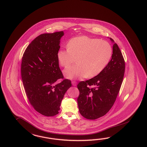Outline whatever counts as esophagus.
Masks as SVG:
<instances>
[{
	"label": "esophagus",
	"mask_w": 147,
	"mask_h": 147,
	"mask_svg": "<svg viewBox=\"0 0 147 147\" xmlns=\"http://www.w3.org/2000/svg\"><path fill=\"white\" fill-rule=\"evenodd\" d=\"M71 83H72V85H73V86H76L77 85V82H76V81H72L71 82Z\"/></svg>",
	"instance_id": "1"
}]
</instances>
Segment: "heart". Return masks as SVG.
<instances>
[{"label": "heart", "instance_id": "b5f03b06", "mask_svg": "<svg viewBox=\"0 0 147 147\" xmlns=\"http://www.w3.org/2000/svg\"><path fill=\"white\" fill-rule=\"evenodd\" d=\"M67 47L58 51L57 59L61 66L66 67L77 58V65L63 71L64 76L71 80L98 75L108 65L113 55V49L108 42L85 36L71 38Z\"/></svg>", "mask_w": 147, "mask_h": 147}]
</instances>
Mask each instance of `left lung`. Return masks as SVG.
<instances>
[{
    "instance_id": "8db88e82",
    "label": "left lung",
    "mask_w": 147,
    "mask_h": 147,
    "mask_svg": "<svg viewBox=\"0 0 147 147\" xmlns=\"http://www.w3.org/2000/svg\"><path fill=\"white\" fill-rule=\"evenodd\" d=\"M109 38L113 47L108 65L98 75L77 85L78 109L85 119H96L107 114L114 105L123 82L124 60L117 44Z\"/></svg>"
}]
</instances>
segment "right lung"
I'll use <instances>...</instances> for the list:
<instances>
[{
	"label": "right lung",
	"instance_id": "1",
	"mask_svg": "<svg viewBox=\"0 0 147 147\" xmlns=\"http://www.w3.org/2000/svg\"><path fill=\"white\" fill-rule=\"evenodd\" d=\"M63 31L44 33L33 40L25 50L21 64V75L28 100L39 113L53 116L59 113L62 100L71 86L63 78L57 53Z\"/></svg>",
	"mask_w": 147,
	"mask_h": 147
}]
</instances>
